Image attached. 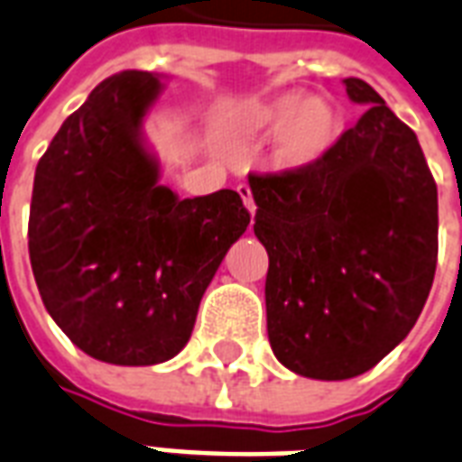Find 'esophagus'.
Instances as JSON below:
<instances>
[{"instance_id": "obj_1", "label": "esophagus", "mask_w": 462, "mask_h": 462, "mask_svg": "<svg viewBox=\"0 0 462 462\" xmlns=\"http://www.w3.org/2000/svg\"><path fill=\"white\" fill-rule=\"evenodd\" d=\"M238 195L243 198V205H245V209L250 212V217L255 214V202H253V192H250L248 185H238Z\"/></svg>"}]
</instances>
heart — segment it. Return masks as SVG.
Here are the masks:
<instances>
[{
  "mask_svg": "<svg viewBox=\"0 0 462 462\" xmlns=\"http://www.w3.org/2000/svg\"><path fill=\"white\" fill-rule=\"evenodd\" d=\"M236 127L248 137L272 134V168L280 173H303L328 159L337 144L342 120L330 98L289 91L243 110Z\"/></svg>",
  "mask_w": 462,
  "mask_h": 462,
  "instance_id": "heart-1",
  "label": "heart"
}]
</instances>
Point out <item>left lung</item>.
<instances>
[{
  "label": "left lung",
  "mask_w": 462,
  "mask_h": 462,
  "mask_svg": "<svg viewBox=\"0 0 462 462\" xmlns=\"http://www.w3.org/2000/svg\"><path fill=\"white\" fill-rule=\"evenodd\" d=\"M366 106L323 163L250 175L274 356L299 376L345 381L374 368L417 323L439 253L436 182L410 127L361 79Z\"/></svg>",
  "instance_id": "1"
}]
</instances>
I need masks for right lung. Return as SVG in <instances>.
Returning a JSON list of instances; mask_svg holds the SVG:
<instances>
[{
    "label": "right lung",
    "instance_id": "right-lung-1",
    "mask_svg": "<svg viewBox=\"0 0 462 462\" xmlns=\"http://www.w3.org/2000/svg\"><path fill=\"white\" fill-rule=\"evenodd\" d=\"M163 77L106 79L38 161L28 253L45 309L106 364L173 359L221 260L250 224L236 190L180 199L161 185L144 120Z\"/></svg>",
    "mask_w": 462,
    "mask_h": 462
}]
</instances>
